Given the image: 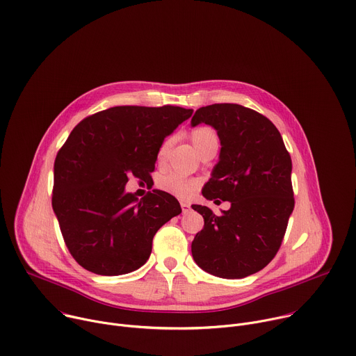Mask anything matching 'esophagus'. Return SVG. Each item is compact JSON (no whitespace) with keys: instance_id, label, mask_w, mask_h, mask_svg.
Listing matches in <instances>:
<instances>
[{"instance_id":"1","label":"esophagus","mask_w":356,"mask_h":356,"mask_svg":"<svg viewBox=\"0 0 356 356\" xmlns=\"http://www.w3.org/2000/svg\"><path fill=\"white\" fill-rule=\"evenodd\" d=\"M180 206H181V211H183V214H187V213L191 210V207H190L188 202L181 201V202H180Z\"/></svg>"}]
</instances>
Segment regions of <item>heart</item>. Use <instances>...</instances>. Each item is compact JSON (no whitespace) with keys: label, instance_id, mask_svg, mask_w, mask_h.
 <instances>
[{"label":"heart","instance_id":"b5f03b06","mask_svg":"<svg viewBox=\"0 0 356 356\" xmlns=\"http://www.w3.org/2000/svg\"><path fill=\"white\" fill-rule=\"evenodd\" d=\"M190 138H191V142H193L195 150L198 152V155H202L204 152L214 149V147L218 149V145H220L218 134L210 127H198V128L193 129L190 134ZM169 145H170L169 139H166L162 143V146L159 149V154H158L161 161L166 156ZM156 186L162 191H165L170 195H175L177 198H188L195 191L198 181L194 179H190V177L180 176L177 173H168L158 179Z\"/></svg>","mask_w":356,"mask_h":356}]
</instances>
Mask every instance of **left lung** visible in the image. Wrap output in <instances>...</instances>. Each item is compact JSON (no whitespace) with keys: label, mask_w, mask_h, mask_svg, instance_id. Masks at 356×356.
Masks as SVG:
<instances>
[{"label":"left lung","mask_w":356,"mask_h":356,"mask_svg":"<svg viewBox=\"0 0 356 356\" xmlns=\"http://www.w3.org/2000/svg\"><path fill=\"white\" fill-rule=\"evenodd\" d=\"M211 125L221 140L220 162L202 195L231 209L216 216L191 206L204 218L194 236L195 264L214 276L242 279L262 270L277 253L294 209L291 158L270 120L238 104L201 107L191 125Z\"/></svg>","instance_id":"obj_1"}]
</instances>
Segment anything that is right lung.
Wrapping results in <instances>:
<instances>
[{"label":"right lung","instance_id":"obj_1","mask_svg":"<svg viewBox=\"0 0 356 356\" xmlns=\"http://www.w3.org/2000/svg\"><path fill=\"white\" fill-rule=\"evenodd\" d=\"M191 114L173 106L113 107L70 132L55 161L52 207L80 266L118 276L149 259L155 234L181 209L162 190L138 200L125 184L132 175L150 179L163 139Z\"/></svg>","mask_w":356,"mask_h":356}]
</instances>
